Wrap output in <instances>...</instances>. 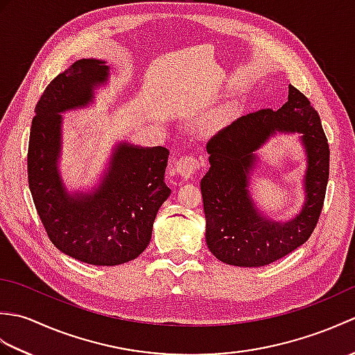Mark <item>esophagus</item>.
I'll list each match as a JSON object with an SVG mask.
<instances>
[{"instance_id":"34e87169","label":"esophagus","mask_w":355,"mask_h":355,"mask_svg":"<svg viewBox=\"0 0 355 355\" xmlns=\"http://www.w3.org/2000/svg\"><path fill=\"white\" fill-rule=\"evenodd\" d=\"M178 175L183 178H191L195 172L200 169V160L195 155H183L173 164Z\"/></svg>"}]
</instances>
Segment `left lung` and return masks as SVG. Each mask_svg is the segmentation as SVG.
Instances as JSON below:
<instances>
[{
	"label": "left lung",
	"instance_id": "1",
	"mask_svg": "<svg viewBox=\"0 0 355 355\" xmlns=\"http://www.w3.org/2000/svg\"><path fill=\"white\" fill-rule=\"evenodd\" d=\"M276 132H300L307 154L306 202L290 222H271L255 209L248 178L254 153ZM209 172L201 180L206 243L218 259L238 267H262L306 243L318 225L329 177V146L320 117L293 85L277 111L259 110L239 117L207 141Z\"/></svg>",
	"mask_w": 355,
	"mask_h": 355
}]
</instances>
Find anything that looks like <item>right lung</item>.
<instances>
[{"instance_id":"right-lung-1","label":"right lung","mask_w":355,"mask_h":355,"mask_svg":"<svg viewBox=\"0 0 355 355\" xmlns=\"http://www.w3.org/2000/svg\"><path fill=\"white\" fill-rule=\"evenodd\" d=\"M101 59H79L58 74L32 120L27 154L28 187L45 232L62 253L92 266H119L148 247L158 209L171 189L164 183L169 150L120 141L93 192L69 193L59 172L62 112L93 102L108 80Z\"/></svg>"}]
</instances>
